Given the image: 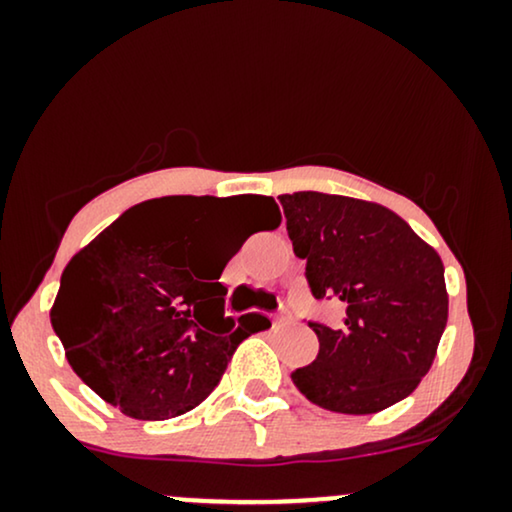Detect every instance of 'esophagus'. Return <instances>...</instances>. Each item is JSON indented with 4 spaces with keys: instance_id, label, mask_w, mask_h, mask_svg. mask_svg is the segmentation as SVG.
Instances as JSON below:
<instances>
[{
    "instance_id": "1",
    "label": "esophagus",
    "mask_w": 512,
    "mask_h": 512,
    "mask_svg": "<svg viewBox=\"0 0 512 512\" xmlns=\"http://www.w3.org/2000/svg\"><path fill=\"white\" fill-rule=\"evenodd\" d=\"M291 317L286 315V313H281V315H274V327H281V325H286V322H289Z\"/></svg>"
}]
</instances>
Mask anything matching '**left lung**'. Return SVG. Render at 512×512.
<instances>
[{"mask_svg":"<svg viewBox=\"0 0 512 512\" xmlns=\"http://www.w3.org/2000/svg\"><path fill=\"white\" fill-rule=\"evenodd\" d=\"M279 202L313 296H334L346 308L337 330L310 325L320 354L293 370V383L339 414H378L409 397L448 325L440 255L378 202L325 192Z\"/></svg>","mask_w":512,"mask_h":512,"instance_id":"8db88e82","label":"left lung"}]
</instances>
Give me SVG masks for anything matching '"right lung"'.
<instances>
[{
  "label": "right lung",
  "instance_id": "add662e5",
  "mask_svg": "<svg viewBox=\"0 0 512 512\" xmlns=\"http://www.w3.org/2000/svg\"><path fill=\"white\" fill-rule=\"evenodd\" d=\"M214 197H163L127 209L69 260L50 320L69 366L84 383L139 421L195 409L219 385L250 320L223 317L219 276L233 252L209 243ZM267 221L281 223L272 197L248 195Z\"/></svg>",
  "mask_w": 512,
  "mask_h": 512
}]
</instances>
